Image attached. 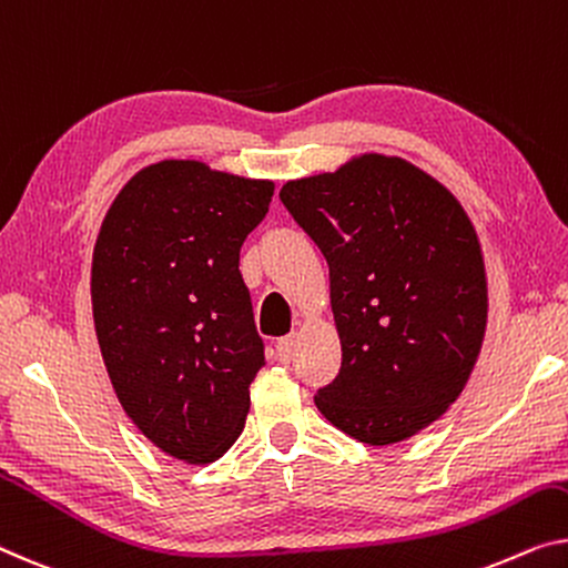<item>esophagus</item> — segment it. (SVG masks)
<instances>
[{
    "mask_svg": "<svg viewBox=\"0 0 568 568\" xmlns=\"http://www.w3.org/2000/svg\"><path fill=\"white\" fill-rule=\"evenodd\" d=\"M293 346H295V338H293V336L277 338V344H275L277 359H281V362H291V357H293Z\"/></svg>",
    "mask_w": 568,
    "mask_h": 568,
    "instance_id": "esophagus-1",
    "label": "esophagus"
}]
</instances>
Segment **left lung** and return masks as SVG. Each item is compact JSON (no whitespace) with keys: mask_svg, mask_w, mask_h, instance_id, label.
<instances>
[{"mask_svg":"<svg viewBox=\"0 0 568 568\" xmlns=\"http://www.w3.org/2000/svg\"><path fill=\"white\" fill-rule=\"evenodd\" d=\"M283 206L328 262L342 369L318 410L362 444L410 438L462 395L487 326L477 232L442 183L362 155L287 181Z\"/></svg>","mask_w":568,"mask_h":568,"instance_id":"1","label":"left lung"}]
</instances>
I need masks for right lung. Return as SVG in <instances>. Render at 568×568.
<instances>
[{"mask_svg":"<svg viewBox=\"0 0 568 568\" xmlns=\"http://www.w3.org/2000/svg\"><path fill=\"white\" fill-rule=\"evenodd\" d=\"M275 185L163 160L130 178L101 224L91 303L126 416L189 464L226 454L265 365L240 250Z\"/></svg>","mask_w":568,"mask_h":568,"instance_id":"obj_1","label":"right lung"}]
</instances>
